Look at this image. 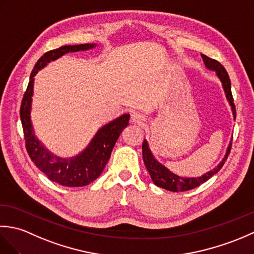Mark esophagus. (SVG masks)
<instances>
[{
    "label": "esophagus",
    "mask_w": 254,
    "mask_h": 254,
    "mask_svg": "<svg viewBox=\"0 0 254 254\" xmlns=\"http://www.w3.org/2000/svg\"><path fill=\"white\" fill-rule=\"evenodd\" d=\"M131 122L138 124V126H142L145 122V117L139 112H133L131 115Z\"/></svg>",
    "instance_id": "obj_1"
}]
</instances>
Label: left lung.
Returning a JSON list of instances; mask_svg holds the SVG:
<instances>
[{
  "label": "left lung",
  "instance_id": "left-lung-1",
  "mask_svg": "<svg viewBox=\"0 0 254 254\" xmlns=\"http://www.w3.org/2000/svg\"><path fill=\"white\" fill-rule=\"evenodd\" d=\"M201 56L203 59V62L205 64V67L216 73V76L220 80V83H222L224 93L226 95V99H227L229 106L231 107V112H233V117L235 120L236 119V108H235V104H234L233 95H231V84H230V78L228 76L227 71H226L222 64L217 62L216 60H213V59H210L204 55H201ZM142 149H143L144 164H145V166H146V169L149 172V176H150V178H152V180L155 185L159 188L165 189V190H168V191L182 192V191H188V190H191V189L198 187L199 185H202L203 182L207 181L210 177H213L215 174H217V172L220 170V168L224 166L225 161L227 160V157H228L230 149H231V141L228 145L227 150H226L224 158L217 165V167H215L213 170H209L208 172L202 175L201 177H196V178L180 177V176L174 174L172 171H170L163 164H160L159 161L155 158V156L152 153V150H150L147 139H144Z\"/></svg>",
  "mask_w": 254,
  "mask_h": 254
}]
</instances>
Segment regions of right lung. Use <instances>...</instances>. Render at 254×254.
Masks as SVG:
<instances>
[{
  "instance_id": "obj_1",
  "label": "right lung",
  "mask_w": 254,
  "mask_h": 254,
  "mask_svg": "<svg viewBox=\"0 0 254 254\" xmlns=\"http://www.w3.org/2000/svg\"><path fill=\"white\" fill-rule=\"evenodd\" d=\"M96 46V44L63 46L59 49L45 53L32 69L28 87L21 101L20 120L29 157L51 181L61 186L72 188L85 187L101 175L119 136L123 128L128 126L130 115L124 113L102 126L84 150L72 157L62 158L48 149L35 134L30 118L35 76L40 69L48 65V63L58 60L66 53L94 49Z\"/></svg>"
}]
</instances>
